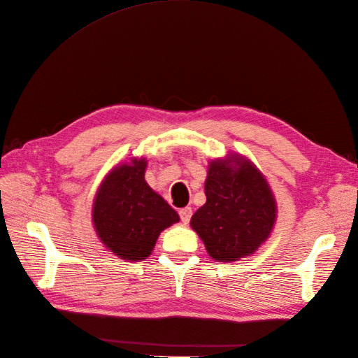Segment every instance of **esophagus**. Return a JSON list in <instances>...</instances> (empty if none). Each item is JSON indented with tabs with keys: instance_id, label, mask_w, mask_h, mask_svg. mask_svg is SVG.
<instances>
[{
	"instance_id": "1",
	"label": "esophagus",
	"mask_w": 358,
	"mask_h": 358,
	"mask_svg": "<svg viewBox=\"0 0 358 358\" xmlns=\"http://www.w3.org/2000/svg\"><path fill=\"white\" fill-rule=\"evenodd\" d=\"M179 215H180V220H182V222L187 225V224L189 222V220H191L192 210H191V208H183V209H180V210H179Z\"/></svg>"
}]
</instances>
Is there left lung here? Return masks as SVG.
<instances>
[{"label":"left lung","mask_w":358,"mask_h":358,"mask_svg":"<svg viewBox=\"0 0 358 358\" xmlns=\"http://www.w3.org/2000/svg\"><path fill=\"white\" fill-rule=\"evenodd\" d=\"M206 203L192 215L191 229L206 251L221 263L252 255L273 231L278 206L267 179L242 154L209 161Z\"/></svg>","instance_id":"8db88e82"}]
</instances>
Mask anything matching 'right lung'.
<instances>
[{
	"label": "right lung",
	"instance_id": "add662e5",
	"mask_svg": "<svg viewBox=\"0 0 358 358\" xmlns=\"http://www.w3.org/2000/svg\"><path fill=\"white\" fill-rule=\"evenodd\" d=\"M146 167V157L119 162L100 183L92 203L96 237L125 262H143L161 231L179 222L178 212L148 185Z\"/></svg>",
	"mask_w": 358,
	"mask_h": 358
}]
</instances>
